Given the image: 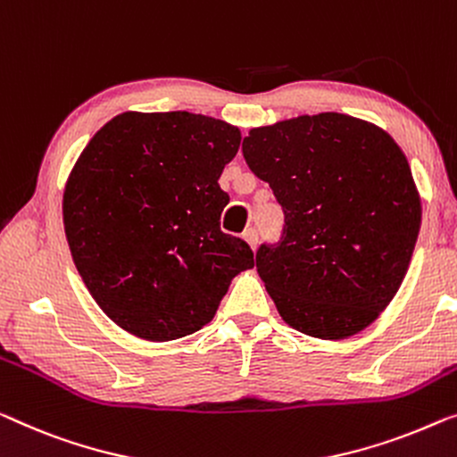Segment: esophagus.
<instances>
[{
	"label": "esophagus",
	"mask_w": 457,
	"mask_h": 457,
	"mask_svg": "<svg viewBox=\"0 0 457 457\" xmlns=\"http://www.w3.org/2000/svg\"><path fill=\"white\" fill-rule=\"evenodd\" d=\"M244 240L248 242V246L252 250H256V246H258V231L254 228H248L246 231H244Z\"/></svg>",
	"instance_id": "1"
}]
</instances>
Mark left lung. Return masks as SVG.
I'll use <instances>...</instances> for the list:
<instances>
[{
  "mask_svg": "<svg viewBox=\"0 0 457 457\" xmlns=\"http://www.w3.org/2000/svg\"><path fill=\"white\" fill-rule=\"evenodd\" d=\"M242 152L285 213L283 240L256 270L278 314L303 335L340 340L396 295L420 229V196L398 143L340 112L250 129Z\"/></svg>",
  "mask_w": 457,
  "mask_h": 457,
  "instance_id": "1",
  "label": "left lung"
}]
</instances>
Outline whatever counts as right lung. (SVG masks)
Returning a JSON list of instances; mask_svg holds the SVG:
<instances>
[{
    "label": "right lung",
    "instance_id": "right-lung-1",
    "mask_svg": "<svg viewBox=\"0 0 457 457\" xmlns=\"http://www.w3.org/2000/svg\"><path fill=\"white\" fill-rule=\"evenodd\" d=\"M240 141V129L205 114L127 111L79 154L65 237L90 295L129 335H193L254 267L248 244L220 228L229 195L217 180Z\"/></svg>",
    "mask_w": 457,
    "mask_h": 457
}]
</instances>
